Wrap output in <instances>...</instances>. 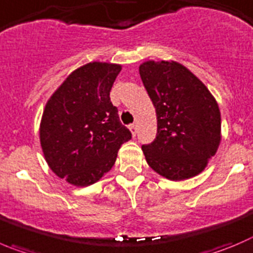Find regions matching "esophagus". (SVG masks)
Here are the masks:
<instances>
[{
  "label": "esophagus",
  "instance_id": "34e87169",
  "mask_svg": "<svg viewBox=\"0 0 253 253\" xmlns=\"http://www.w3.org/2000/svg\"><path fill=\"white\" fill-rule=\"evenodd\" d=\"M129 129L131 130V134H133V136L136 135V125L135 124H131L130 126H129Z\"/></svg>",
  "mask_w": 253,
  "mask_h": 253
}]
</instances>
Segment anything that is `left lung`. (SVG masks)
Segmentation results:
<instances>
[{"instance_id":"1","label":"left lung","mask_w":253,"mask_h":253,"mask_svg":"<svg viewBox=\"0 0 253 253\" xmlns=\"http://www.w3.org/2000/svg\"><path fill=\"white\" fill-rule=\"evenodd\" d=\"M139 73L158 119L156 138L141 146L146 163L174 181L196 176L220 145L217 102L205 84L177 62H144Z\"/></svg>"}]
</instances>
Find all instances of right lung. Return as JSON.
<instances>
[{
	"instance_id": "add662e5",
	"label": "right lung",
	"mask_w": 253,
	"mask_h": 253,
	"mask_svg": "<svg viewBox=\"0 0 253 253\" xmlns=\"http://www.w3.org/2000/svg\"><path fill=\"white\" fill-rule=\"evenodd\" d=\"M122 66L93 62L72 72L45 104L40 140L48 167L76 186L102 179L131 139L120 123L110 89Z\"/></svg>"
}]
</instances>
